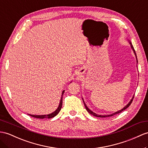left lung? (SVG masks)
<instances>
[{
    "mask_svg": "<svg viewBox=\"0 0 148 148\" xmlns=\"http://www.w3.org/2000/svg\"><path fill=\"white\" fill-rule=\"evenodd\" d=\"M129 43H130L131 48H132V50H133V51H134V54H135L136 57V60H137V63H138V58H137L136 53V52H135V50H134V47H133V46L132 45V43H131L130 41H129ZM133 99H134V96H133V97L132 98V99L131 100V101L129 102L128 103L127 105V106H125L123 108V109H122L121 110H119V111L113 113V114H110V115H103V116H102V115H98V114H95V112H92L91 110H90V109H88V108L87 107V106H86V104L85 103V102H84V100H83V101H84V105H85V109H86V110H87V112H88V113H90V114L93 115V116H95V117H107L113 116H114V115H116V114H119V113H121V112H122L123 110H124L125 109H127V107H129V106H130L131 104V103H132V100H133Z\"/></svg>",
    "mask_w": 148,
    "mask_h": 148,
    "instance_id": "1",
    "label": "left lung"
}]
</instances>
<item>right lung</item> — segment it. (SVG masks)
Returning a JSON list of instances; mask_svg holds the SVG:
<instances>
[{
  "mask_svg": "<svg viewBox=\"0 0 148 148\" xmlns=\"http://www.w3.org/2000/svg\"><path fill=\"white\" fill-rule=\"evenodd\" d=\"M64 92V90H63L62 92V98H61L58 107L57 109L55 112H53V113L48 114V115H41V116H39V115L38 116V115H31V114H28V115H29V116H31V117H35V118H38V119H46V118L50 119V118H53V117H54L55 116H56V115L60 112V111L61 109H62V105H63V103H63V95Z\"/></svg>",
  "mask_w": 148,
  "mask_h": 148,
  "instance_id": "obj_1",
  "label": "right lung"
}]
</instances>
